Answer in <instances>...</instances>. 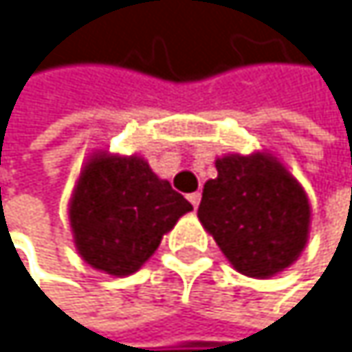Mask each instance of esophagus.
I'll return each mask as SVG.
<instances>
[{"mask_svg": "<svg viewBox=\"0 0 352 352\" xmlns=\"http://www.w3.org/2000/svg\"><path fill=\"white\" fill-rule=\"evenodd\" d=\"M200 198H202V196H200V192H194V194H190V196H188V200L192 202V206H194V208H198Z\"/></svg>", "mask_w": 352, "mask_h": 352, "instance_id": "34e87169", "label": "esophagus"}]
</instances>
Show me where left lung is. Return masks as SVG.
<instances>
[{"label":"left lung","instance_id":"obj_1","mask_svg":"<svg viewBox=\"0 0 352 352\" xmlns=\"http://www.w3.org/2000/svg\"><path fill=\"white\" fill-rule=\"evenodd\" d=\"M198 219L236 271L271 278L290 267L309 238L311 206L302 186L267 152L217 158Z\"/></svg>","mask_w":352,"mask_h":352}]
</instances>
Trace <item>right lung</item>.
<instances>
[{
    "label": "right lung",
    "instance_id": "add662e5",
    "mask_svg": "<svg viewBox=\"0 0 352 352\" xmlns=\"http://www.w3.org/2000/svg\"><path fill=\"white\" fill-rule=\"evenodd\" d=\"M192 204L140 156L96 152L74 186L68 219L81 258L116 278L135 273Z\"/></svg>",
    "mask_w": 352,
    "mask_h": 352
}]
</instances>
